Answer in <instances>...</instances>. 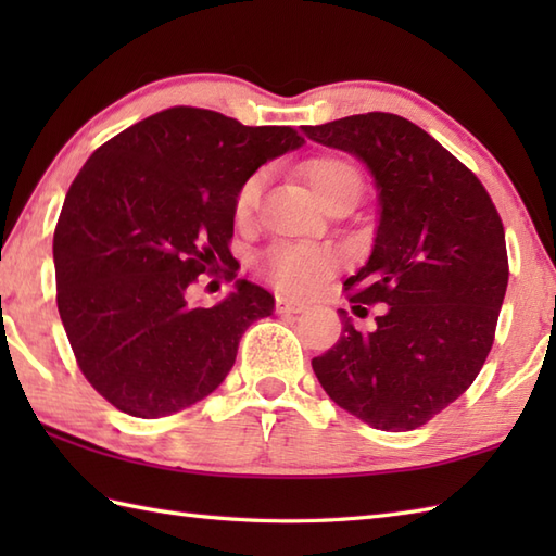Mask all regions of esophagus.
I'll use <instances>...</instances> for the list:
<instances>
[{
  "label": "esophagus",
  "mask_w": 556,
  "mask_h": 556,
  "mask_svg": "<svg viewBox=\"0 0 556 556\" xmlns=\"http://www.w3.org/2000/svg\"><path fill=\"white\" fill-rule=\"evenodd\" d=\"M303 311H305V303L303 301L289 299V296H277V313L293 315V313H303Z\"/></svg>",
  "instance_id": "esophagus-1"
}]
</instances>
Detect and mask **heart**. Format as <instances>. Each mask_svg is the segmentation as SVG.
I'll use <instances>...</instances> for the list:
<instances>
[{"label": "heart", "mask_w": 556, "mask_h": 556, "mask_svg": "<svg viewBox=\"0 0 556 556\" xmlns=\"http://www.w3.org/2000/svg\"><path fill=\"white\" fill-rule=\"evenodd\" d=\"M303 179L308 181L315 198L325 203L339 191H356L361 188V174L353 164L339 155H315L303 162L301 167ZM260 188H263V176L255 174L245 179L233 198V215L236 219H245L257 205ZM334 260L332 253L317 245H291L281 243L269 248L260 260L265 275L287 291H308L315 287L329 269Z\"/></svg>", "instance_id": "heart-1"}]
</instances>
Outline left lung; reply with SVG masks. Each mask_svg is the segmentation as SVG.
<instances>
[{"label":"left lung","instance_id":"obj_1","mask_svg":"<svg viewBox=\"0 0 556 556\" xmlns=\"http://www.w3.org/2000/svg\"><path fill=\"white\" fill-rule=\"evenodd\" d=\"M303 134L368 167L380 219L351 303H384L372 332H344L313 370L337 406L387 432L416 430L466 392L494 341L509 281L497 207L452 152L404 116L368 112Z\"/></svg>","mask_w":556,"mask_h":556}]
</instances>
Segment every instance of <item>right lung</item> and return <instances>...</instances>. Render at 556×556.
I'll return each instance as SVG.
<instances>
[{
	"mask_svg": "<svg viewBox=\"0 0 556 556\" xmlns=\"http://www.w3.org/2000/svg\"><path fill=\"white\" fill-rule=\"evenodd\" d=\"M303 143L291 126L172 108L83 164L54 229L56 308L80 372L112 406L162 418L224 382L243 332L271 315L275 296L236 279L229 296L195 308L188 287L233 260L241 184Z\"/></svg>",
	"mask_w": 556,
	"mask_h": 556,
	"instance_id": "1",
	"label": "right lung"
}]
</instances>
